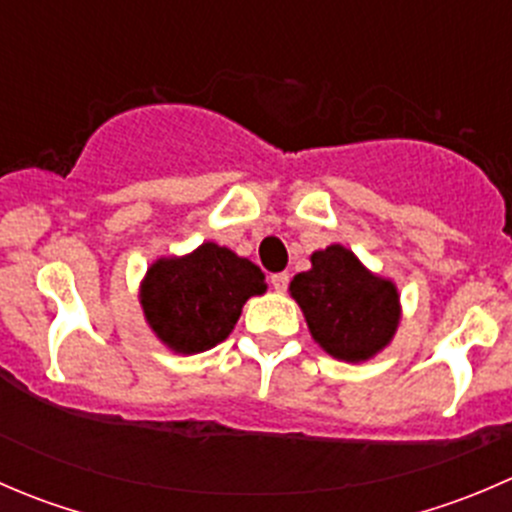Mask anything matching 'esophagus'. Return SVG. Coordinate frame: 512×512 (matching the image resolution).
Masks as SVG:
<instances>
[{
  "label": "esophagus",
  "instance_id": "34e87169",
  "mask_svg": "<svg viewBox=\"0 0 512 512\" xmlns=\"http://www.w3.org/2000/svg\"><path fill=\"white\" fill-rule=\"evenodd\" d=\"M270 285L275 292H285L287 285H289V275L287 272H277V275L270 277Z\"/></svg>",
  "mask_w": 512,
  "mask_h": 512
}]
</instances>
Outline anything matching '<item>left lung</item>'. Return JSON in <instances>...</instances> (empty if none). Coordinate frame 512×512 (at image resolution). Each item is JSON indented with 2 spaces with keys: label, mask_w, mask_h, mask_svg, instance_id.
Returning <instances> with one entry per match:
<instances>
[{
  "label": "left lung",
  "mask_w": 512,
  "mask_h": 512,
  "mask_svg": "<svg viewBox=\"0 0 512 512\" xmlns=\"http://www.w3.org/2000/svg\"><path fill=\"white\" fill-rule=\"evenodd\" d=\"M312 267L289 282L314 342L349 364L374 359L396 337L401 294L394 280L371 272L349 247L312 252Z\"/></svg>",
  "instance_id": "8db88e82"
}]
</instances>
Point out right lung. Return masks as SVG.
I'll return each instance as SVG.
<instances>
[{
	"instance_id": "obj_1",
	"label": "right lung",
	"mask_w": 512,
	"mask_h": 512,
	"mask_svg": "<svg viewBox=\"0 0 512 512\" xmlns=\"http://www.w3.org/2000/svg\"><path fill=\"white\" fill-rule=\"evenodd\" d=\"M267 292L255 262L218 242L158 257L138 289L148 329L175 354H200L230 337L250 297Z\"/></svg>"
}]
</instances>
